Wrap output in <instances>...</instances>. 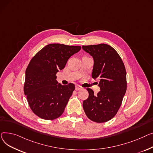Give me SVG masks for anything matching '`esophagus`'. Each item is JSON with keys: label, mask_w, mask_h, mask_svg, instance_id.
Wrapping results in <instances>:
<instances>
[{"label": "esophagus", "mask_w": 153, "mask_h": 153, "mask_svg": "<svg viewBox=\"0 0 153 153\" xmlns=\"http://www.w3.org/2000/svg\"><path fill=\"white\" fill-rule=\"evenodd\" d=\"M82 89V87L81 86H79V85H76V86H75V89L76 90H79V89Z\"/></svg>", "instance_id": "34e87169"}]
</instances>
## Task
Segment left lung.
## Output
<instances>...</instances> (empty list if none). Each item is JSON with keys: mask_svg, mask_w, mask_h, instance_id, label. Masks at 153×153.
<instances>
[{"mask_svg": "<svg viewBox=\"0 0 153 153\" xmlns=\"http://www.w3.org/2000/svg\"><path fill=\"white\" fill-rule=\"evenodd\" d=\"M94 59L92 78H99L101 91L96 95L87 88L89 96L83 102L84 111L91 120L103 123L117 113L127 91V72L123 62L112 47L105 44L83 46Z\"/></svg>", "mask_w": 153, "mask_h": 153, "instance_id": "left-lung-1", "label": "left lung"}]
</instances>
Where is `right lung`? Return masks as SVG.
Wrapping results in <instances>:
<instances>
[{
    "label": "right lung",
    "instance_id": "right-lung-1",
    "mask_svg": "<svg viewBox=\"0 0 153 153\" xmlns=\"http://www.w3.org/2000/svg\"><path fill=\"white\" fill-rule=\"evenodd\" d=\"M81 46L50 44L30 60L25 72L23 89L31 109L44 120H54L64 112L75 86L62 85L56 80L59 70Z\"/></svg>",
    "mask_w": 153,
    "mask_h": 153
}]
</instances>
